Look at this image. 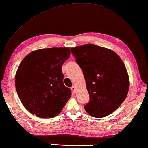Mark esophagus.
<instances>
[{
    "mask_svg": "<svg viewBox=\"0 0 148 148\" xmlns=\"http://www.w3.org/2000/svg\"><path fill=\"white\" fill-rule=\"evenodd\" d=\"M71 90L72 91V92H74V93H75V92H76V86H73L71 88Z\"/></svg>",
    "mask_w": 148,
    "mask_h": 148,
    "instance_id": "esophagus-1",
    "label": "esophagus"
}]
</instances>
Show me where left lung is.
I'll list each match as a JSON object with an SVG mask.
<instances>
[{
	"mask_svg": "<svg viewBox=\"0 0 148 148\" xmlns=\"http://www.w3.org/2000/svg\"><path fill=\"white\" fill-rule=\"evenodd\" d=\"M82 69L90 96L85 110L95 118L110 115L126 98L130 78L120 57L113 50L93 44L72 48Z\"/></svg>",
	"mask_w": 148,
	"mask_h": 148,
	"instance_id": "left-lung-1",
	"label": "left lung"
}]
</instances>
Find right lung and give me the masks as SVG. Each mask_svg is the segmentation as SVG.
<instances>
[{
    "mask_svg": "<svg viewBox=\"0 0 148 148\" xmlns=\"http://www.w3.org/2000/svg\"><path fill=\"white\" fill-rule=\"evenodd\" d=\"M70 55L66 47L38 49L21 61L15 75V86L24 107L42 118L58 116L71 97L64 85L62 66Z\"/></svg>",
    "mask_w": 148,
    "mask_h": 148,
    "instance_id": "add662e5",
    "label": "right lung"
}]
</instances>
